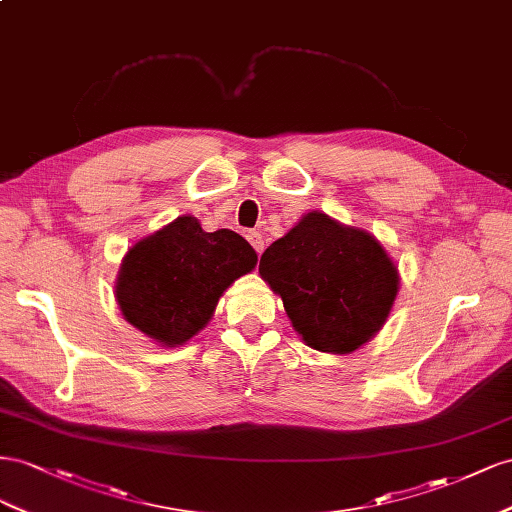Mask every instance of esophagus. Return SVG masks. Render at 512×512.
Instances as JSON below:
<instances>
[{"instance_id": "34e87169", "label": "esophagus", "mask_w": 512, "mask_h": 512, "mask_svg": "<svg viewBox=\"0 0 512 512\" xmlns=\"http://www.w3.org/2000/svg\"><path fill=\"white\" fill-rule=\"evenodd\" d=\"M248 242L255 248V251L261 255L264 253V236H261V231H248Z\"/></svg>"}]
</instances>
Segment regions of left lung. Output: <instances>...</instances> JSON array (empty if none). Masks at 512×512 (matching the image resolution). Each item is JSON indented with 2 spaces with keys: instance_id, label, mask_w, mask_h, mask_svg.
<instances>
[{
  "instance_id": "left-lung-1",
  "label": "left lung",
  "mask_w": 512,
  "mask_h": 512,
  "mask_svg": "<svg viewBox=\"0 0 512 512\" xmlns=\"http://www.w3.org/2000/svg\"><path fill=\"white\" fill-rule=\"evenodd\" d=\"M259 276L281 296L300 339L339 356L384 328L401 285L397 264L373 233L319 210L266 248Z\"/></svg>"
}]
</instances>
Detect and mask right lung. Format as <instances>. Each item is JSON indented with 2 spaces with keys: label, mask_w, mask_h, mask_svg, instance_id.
I'll return each mask as SVG.
<instances>
[{
  "label": "right lung",
  "mask_w": 512,
  "mask_h": 512,
  "mask_svg": "<svg viewBox=\"0 0 512 512\" xmlns=\"http://www.w3.org/2000/svg\"><path fill=\"white\" fill-rule=\"evenodd\" d=\"M255 266V248L240 233H208L184 214L128 248L113 294L130 326L160 347H180L210 324L227 287Z\"/></svg>",
  "instance_id": "add662e5"
}]
</instances>
